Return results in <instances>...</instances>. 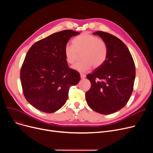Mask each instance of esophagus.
Masks as SVG:
<instances>
[{
  "label": "esophagus",
  "instance_id": "obj_1",
  "mask_svg": "<svg viewBox=\"0 0 153 153\" xmlns=\"http://www.w3.org/2000/svg\"><path fill=\"white\" fill-rule=\"evenodd\" d=\"M80 76H81V78L82 79H84L85 77V74H80Z\"/></svg>",
  "mask_w": 153,
  "mask_h": 153
}]
</instances>
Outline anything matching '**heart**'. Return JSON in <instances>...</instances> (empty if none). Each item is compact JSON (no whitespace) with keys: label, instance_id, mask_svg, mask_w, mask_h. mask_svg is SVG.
I'll return each instance as SVG.
<instances>
[{"label":"heart","instance_id":"1","mask_svg":"<svg viewBox=\"0 0 153 153\" xmlns=\"http://www.w3.org/2000/svg\"><path fill=\"white\" fill-rule=\"evenodd\" d=\"M72 45H66L64 53L66 62L73 64L81 54V61L72 66V69L85 72L92 66L98 68L102 66L107 59L108 47L103 39L88 32H84L72 40Z\"/></svg>","mask_w":153,"mask_h":153}]
</instances>
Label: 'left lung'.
Instances as JSON below:
<instances>
[{"label":"left lung","instance_id":"obj_1","mask_svg":"<svg viewBox=\"0 0 153 153\" xmlns=\"http://www.w3.org/2000/svg\"><path fill=\"white\" fill-rule=\"evenodd\" d=\"M105 42L108 56L103 65L87 76L91 83L85 93L87 103L94 111L109 115L123 108L132 94L135 65L125 44L117 37L101 31L94 32Z\"/></svg>","mask_w":153,"mask_h":153}]
</instances>
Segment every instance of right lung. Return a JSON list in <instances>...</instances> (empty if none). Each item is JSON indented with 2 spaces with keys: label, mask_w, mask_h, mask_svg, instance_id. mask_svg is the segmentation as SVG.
Returning <instances> with one entry per match:
<instances>
[{
  "label": "right lung",
  "mask_w": 153,
  "mask_h": 153,
  "mask_svg": "<svg viewBox=\"0 0 153 153\" xmlns=\"http://www.w3.org/2000/svg\"><path fill=\"white\" fill-rule=\"evenodd\" d=\"M80 34L66 30L35 43L28 51L20 70L22 90L31 105L51 114L65 104L69 90L78 84V72L68 67L64 53L69 39Z\"/></svg>",
  "instance_id": "obj_1"
}]
</instances>
